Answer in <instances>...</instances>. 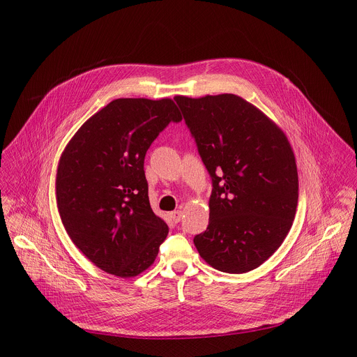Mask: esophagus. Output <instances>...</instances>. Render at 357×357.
Listing matches in <instances>:
<instances>
[{"instance_id": "obj_1", "label": "esophagus", "mask_w": 357, "mask_h": 357, "mask_svg": "<svg viewBox=\"0 0 357 357\" xmlns=\"http://www.w3.org/2000/svg\"><path fill=\"white\" fill-rule=\"evenodd\" d=\"M169 216H171V219H172L174 223H178V222H181V219H182V212H181V211H175V212H171Z\"/></svg>"}]
</instances>
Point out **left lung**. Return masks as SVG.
<instances>
[{"label": "left lung", "instance_id": "left-lung-1", "mask_svg": "<svg viewBox=\"0 0 357 357\" xmlns=\"http://www.w3.org/2000/svg\"><path fill=\"white\" fill-rule=\"evenodd\" d=\"M213 190L209 226L193 243L213 268L260 267L287 237L298 205V171L284 131L240 96H175Z\"/></svg>", "mask_w": 357, "mask_h": 357}]
</instances>
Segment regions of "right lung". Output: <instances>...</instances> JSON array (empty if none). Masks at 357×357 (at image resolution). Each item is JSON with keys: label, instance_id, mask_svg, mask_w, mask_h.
I'll return each mask as SVG.
<instances>
[{"label": "right lung", "instance_id": "add662e5", "mask_svg": "<svg viewBox=\"0 0 357 357\" xmlns=\"http://www.w3.org/2000/svg\"><path fill=\"white\" fill-rule=\"evenodd\" d=\"M182 114L172 98H116L65 146L56 205L73 244L100 270L120 278L154 264L167 223L151 209L144 158Z\"/></svg>", "mask_w": 357, "mask_h": 357}]
</instances>
